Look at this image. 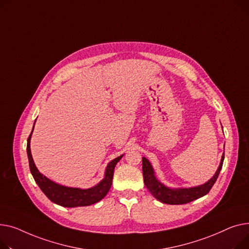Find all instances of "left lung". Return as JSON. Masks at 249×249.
I'll use <instances>...</instances> for the list:
<instances>
[{
	"label": "left lung",
	"mask_w": 249,
	"mask_h": 249,
	"mask_svg": "<svg viewBox=\"0 0 249 249\" xmlns=\"http://www.w3.org/2000/svg\"><path fill=\"white\" fill-rule=\"evenodd\" d=\"M224 160V154L222 155L220 165L216 171L214 176L205 184L193 187V188H183V189H171L160 183L154 174V170L149 160L142 158V177L145 187L148 188L151 194L157 198L159 201L170 205H180V204H186L192 202L200 197H203L209 193L211 188L215 184L219 173H220Z\"/></svg>",
	"instance_id": "1"
}]
</instances>
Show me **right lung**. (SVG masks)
I'll return each mask as SVG.
<instances>
[{
	"label": "right lung",
	"mask_w": 249,
	"mask_h": 249,
	"mask_svg": "<svg viewBox=\"0 0 249 249\" xmlns=\"http://www.w3.org/2000/svg\"><path fill=\"white\" fill-rule=\"evenodd\" d=\"M32 131L30 136H29L28 142H27V155L29 159V166H30V171L35 182L38 184L39 188L42 190V192L47 196V198L50 201H52L55 204H58V205L60 206L69 207V208L78 207V206H89L91 204H94L100 201L107 194V192L110 189V186L112 184L114 167L116 164H118L119 160L123 158V156L115 158L107 165L106 170L105 179L102 180L98 185L90 189L64 187L50 181L45 176H43L42 174H40V172L37 170L31 155V150H30V139H31Z\"/></svg>",
	"instance_id": "obj_1"
}]
</instances>
